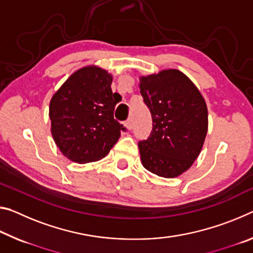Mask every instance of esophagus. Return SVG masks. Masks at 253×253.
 I'll return each instance as SVG.
<instances>
[{
  "instance_id": "34e87169",
  "label": "esophagus",
  "mask_w": 253,
  "mask_h": 253,
  "mask_svg": "<svg viewBox=\"0 0 253 253\" xmlns=\"http://www.w3.org/2000/svg\"><path fill=\"white\" fill-rule=\"evenodd\" d=\"M124 126L126 127L127 130H130V129H131V120H130V119L126 120V122L124 123Z\"/></svg>"
}]
</instances>
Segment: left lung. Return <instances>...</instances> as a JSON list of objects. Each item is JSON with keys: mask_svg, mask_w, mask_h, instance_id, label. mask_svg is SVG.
<instances>
[{"mask_svg": "<svg viewBox=\"0 0 253 253\" xmlns=\"http://www.w3.org/2000/svg\"><path fill=\"white\" fill-rule=\"evenodd\" d=\"M139 90L153 122L150 136L138 143L143 166L159 177H178L192 166L205 142V100L178 70L142 76Z\"/></svg>", "mask_w": 253, "mask_h": 253, "instance_id": "left-lung-1", "label": "left lung"}]
</instances>
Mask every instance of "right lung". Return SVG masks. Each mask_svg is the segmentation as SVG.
<instances>
[{"mask_svg":"<svg viewBox=\"0 0 253 253\" xmlns=\"http://www.w3.org/2000/svg\"><path fill=\"white\" fill-rule=\"evenodd\" d=\"M112 76L97 66L72 74L49 103L51 135L71 161H98L109 153L126 130L114 118L118 101L111 91Z\"/></svg>","mask_w":253,"mask_h":253,"instance_id":"right-lung-1","label":"right lung"}]
</instances>
